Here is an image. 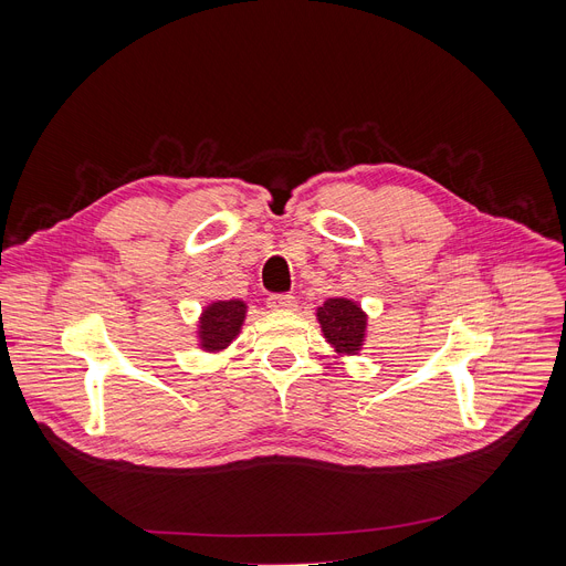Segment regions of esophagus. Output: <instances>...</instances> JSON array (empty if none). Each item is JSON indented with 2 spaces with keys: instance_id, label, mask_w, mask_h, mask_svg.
<instances>
[{
  "instance_id": "34e87169",
  "label": "esophagus",
  "mask_w": 566,
  "mask_h": 566,
  "mask_svg": "<svg viewBox=\"0 0 566 566\" xmlns=\"http://www.w3.org/2000/svg\"><path fill=\"white\" fill-rule=\"evenodd\" d=\"M268 307L277 312H291L298 307V301H295V295L291 293H273L271 298H268Z\"/></svg>"
}]
</instances>
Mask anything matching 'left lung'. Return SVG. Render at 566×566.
<instances>
[{
    "label": "left lung",
    "instance_id": "left-lung-1",
    "mask_svg": "<svg viewBox=\"0 0 566 566\" xmlns=\"http://www.w3.org/2000/svg\"><path fill=\"white\" fill-rule=\"evenodd\" d=\"M316 318L321 333L337 355H358L367 335V314L358 303L348 298H328L318 310Z\"/></svg>",
    "mask_w": 566,
    "mask_h": 566
}]
</instances>
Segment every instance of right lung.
<instances>
[{
  "label": "right lung",
  "mask_w": 566,
  "mask_h": 566,
  "mask_svg": "<svg viewBox=\"0 0 566 566\" xmlns=\"http://www.w3.org/2000/svg\"><path fill=\"white\" fill-rule=\"evenodd\" d=\"M248 305L243 301H216L199 316V346L206 353L224 350L243 328Z\"/></svg>",
  "instance_id": "1"
}]
</instances>
